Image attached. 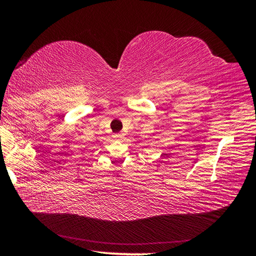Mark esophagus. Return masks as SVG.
Here are the masks:
<instances>
[{
  "label": "esophagus",
  "instance_id": "obj_1",
  "mask_svg": "<svg viewBox=\"0 0 256 256\" xmlns=\"http://www.w3.org/2000/svg\"><path fill=\"white\" fill-rule=\"evenodd\" d=\"M125 134L123 132H120V133H116L114 134V138H116V140H122V138H124Z\"/></svg>",
  "mask_w": 256,
  "mask_h": 256
}]
</instances>
